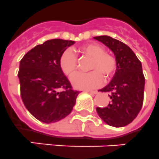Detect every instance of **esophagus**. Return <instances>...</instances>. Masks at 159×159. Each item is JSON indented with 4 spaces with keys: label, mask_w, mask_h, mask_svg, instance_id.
Returning a JSON list of instances; mask_svg holds the SVG:
<instances>
[{
    "label": "esophagus",
    "mask_w": 159,
    "mask_h": 159,
    "mask_svg": "<svg viewBox=\"0 0 159 159\" xmlns=\"http://www.w3.org/2000/svg\"><path fill=\"white\" fill-rule=\"evenodd\" d=\"M86 91L89 92V93H90V94H97V93H98V91H97V90H86Z\"/></svg>",
    "instance_id": "34e87169"
}]
</instances>
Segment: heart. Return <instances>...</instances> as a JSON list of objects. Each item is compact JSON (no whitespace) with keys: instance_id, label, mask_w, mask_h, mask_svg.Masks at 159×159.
<instances>
[{"instance_id":"1","label":"heart","mask_w":159,"mask_h":159,"mask_svg":"<svg viewBox=\"0 0 159 159\" xmlns=\"http://www.w3.org/2000/svg\"><path fill=\"white\" fill-rule=\"evenodd\" d=\"M76 52L91 57L89 73H77L72 78V83L75 87L89 89L101 86L103 82V76L110 79L116 73L118 68V61L116 56L106 52L102 46L98 43H86L79 47ZM60 66L62 71L72 77L77 72V59L71 50H65L60 58Z\"/></svg>"}]
</instances>
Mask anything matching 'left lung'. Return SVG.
Here are the masks:
<instances>
[{"mask_svg": "<svg viewBox=\"0 0 159 159\" xmlns=\"http://www.w3.org/2000/svg\"><path fill=\"white\" fill-rule=\"evenodd\" d=\"M108 47L116 57L118 68L111 82L100 90L108 92L110 102L97 107L99 117L108 125L124 127L137 117L144 99L145 77L141 61L129 46L107 35L94 37Z\"/></svg>", "mask_w": 159, "mask_h": 159, "instance_id": "left-lung-1", "label": "left lung"}]
</instances>
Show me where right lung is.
Segmentation results:
<instances>
[{"instance_id": "right-lung-1", "label": "right lung", "mask_w": 159, "mask_h": 159, "mask_svg": "<svg viewBox=\"0 0 159 159\" xmlns=\"http://www.w3.org/2000/svg\"><path fill=\"white\" fill-rule=\"evenodd\" d=\"M74 41L55 39L37 45L20 61L18 76L22 102L41 122L59 121L73 110L80 92L74 90L60 66L62 53Z\"/></svg>"}]
</instances>
